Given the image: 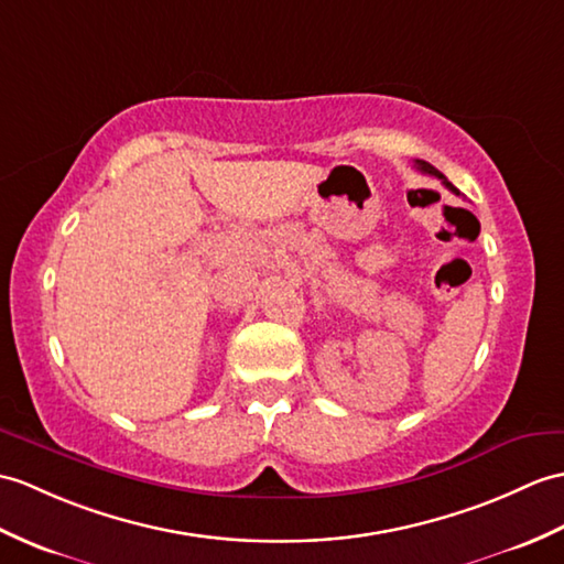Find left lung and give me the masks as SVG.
<instances>
[{
  "label": "left lung",
  "mask_w": 564,
  "mask_h": 564,
  "mask_svg": "<svg viewBox=\"0 0 564 564\" xmlns=\"http://www.w3.org/2000/svg\"><path fill=\"white\" fill-rule=\"evenodd\" d=\"M415 167H417V170H421V173H425V175H432V177H437V180H442V185H444V187H447V189H452L454 194H459V189H456V187L452 185V182H449L447 177H444V175L440 173V170H435V167H432L430 163H425V161H415Z\"/></svg>",
  "instance_id": "8db88e82"
}]
</instances>
